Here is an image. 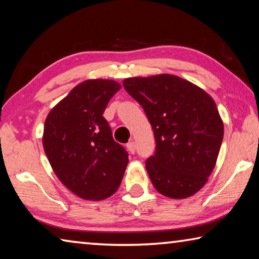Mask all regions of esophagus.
<instances>
[{"label":"esophagus","instance_id":"esophagus-1","mask_svg":"<svg viewBox=\"0 0 259 259\" xmlns=\"http://www.w3.org/2000/svg\"><path fill=\"white\" fill-rule=\"evenodd\" d=\"M126 149H128L131 154H135V152H136V144H135V142L130 141L128 144H126Z\"/></svg>","mask_w":259,"mask_h":259}]
</instances>
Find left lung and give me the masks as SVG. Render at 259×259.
Returning a JSON list of instances; mask_svg holds the SVG:
<instances>
[{
  "instance_id": "8db88e82",
  "label": "left lung",
  "mask_w": 259,
  "mask_h": 259,
  "mask_svg": "<svg viewBox=\"0 0 259 259\" xmlns=\"http://www.w3.org/2000/svg\"><path fill=\"white\" fill-rule=\"evenodd\" d=\"M123 86L153 129L157 146L145 161L152 184L170 198L196 194L211 175L224 138L214 100L173 75L128 78Z\"/></svg>"
}]
</instances>
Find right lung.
Here are the masks:
<instances>
[{"mask_svg": "<svg viewBox=\"0 0 259 259\" xmlns=\"http://www.w3.org/2000/svg\"><path fill=\"white\" fill-rule=\"evenodd\" d=\"M120 89L114 80H85L51 110L45 122L42 143L53 170L69 190L86 200L112 196L128 165V152L114 141L102 116Z\"/></svg>", "mask_w": 259, "mask_h": 259, "instance_id": "obj_1", "label": "right lung"}]
</instances>
